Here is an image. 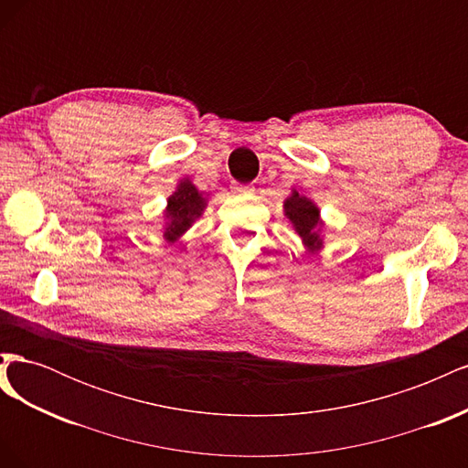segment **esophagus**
Listing matches in <instances>:
<instances>
[{"instance_id":"obj_1","label":"esophagus","mask_w":468,"mask_h":468,"mask_svg":"<svg viewBox=\"0 0 468 468\" xmlns=\"http://www.w3.org/2000/svg\"><path fill=\"white\" fill-rule=\"evenodd\" d=\"M232 189H234V193H238V195H248V193H253V187H251V186H234Z\"/></svg>"}]
</instances>
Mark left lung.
<instances>
[{
    "mask_svg": "<svg viewBox=\"0 0 468 468\" xmlns=\"http://www.w3.org/2000/svg\"><path fill=\"white\" fill-rule=\"evenodd\" d=\"M282 215L291 222L292 230L299 234L308 253H318L324 248V220L318 205L310 197L291 189V195L282 201Z\"/></svg>",
    "mask_w": 468,
    "mask_h": 468,
    "instance_id": "8db88e82",
    "label": "left lung"
}]
</instances>
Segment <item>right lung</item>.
Segmentation results:
<instances>
[{
	"label": "right lung",
	"instance_id": "add662e5",
	"mask_svg": "<svg viewBox=\"0 0 468 468\" xmlns=\"http://www.w3.org/2000/svg\"><path fill=\"white\" fill-rule=\"evenodd\" d=\"M208 193L197 189L189 177L177 181L176 191L167 197V205L164 208V226L162 236L167 244H176L191 226L203 217L208 205Z\"/></svg>",
	"mask_w": 468,
	"mask_h": 468
}]
</instances>
